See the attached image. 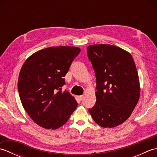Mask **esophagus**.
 <instances>
[{
  "instance_id": "1",
  "label": "esophagus",
  "mask_w": 157,
  "mask_h": 157,
  "mask_svg": "<svg viewBox=\"0 0 157 157\" xmlns=\"http://www.w3.org/2000/svg\"><path fill=\"white\" fill-rule=\"evenodd\" d=\"M79 100H81V101H82V100L83 98H84V95L79 96Z\"/></svg>"
}]
</instances>
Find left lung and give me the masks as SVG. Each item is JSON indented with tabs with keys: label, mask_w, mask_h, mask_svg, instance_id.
Here are the masks:
<instances>
[{
	"label": "left lung",
	"mask_w": 157,
	"mask_h": 157,
	"mask_svg": "<svg viewBox=\"0 0 157 157\" xmlns=\"http://www.w3.org/2000/svg\"><path fill=\"white\" fill-rule=\"evenodd\" d=\"M87 54L96 81V104L89 112L103 128L121 125L131 115L140 94L134 59L128 52L111 44L88 46Z\"/></svg>",
	"instance_id": "8db88e82"
}]
</instances>
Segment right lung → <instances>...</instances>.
I'll use <instances>...</instances> for the list:
<instances>
[{
  "instance_id": "obj_1",
  "label": "right lung",
  "mask_w": 157,
  "mask_h": 157,
  "mask_svg": "<svg viewBox=\"0 0 157 157\" xmlns=\"http://www.w3.org/2000/svg\"><path fill=\"white\" fill-rule=\"evenodd\" d=\"M81 50L54 46L34 53L19 73L18 92L23 108L36 124L56 129L68 121L78 102L68 91H61L64 77Z\"/></svg>"
}]
</instances>
